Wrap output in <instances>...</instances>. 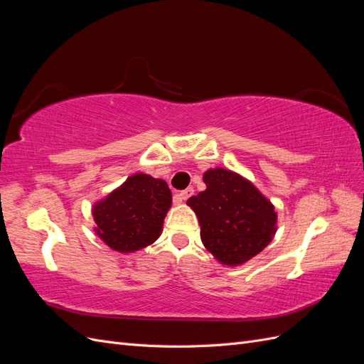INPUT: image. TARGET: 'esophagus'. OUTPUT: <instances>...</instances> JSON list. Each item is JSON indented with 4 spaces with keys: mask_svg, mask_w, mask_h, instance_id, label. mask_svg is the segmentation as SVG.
Listing matches in <instances>:
<instances>
[{
    "mask_svg": "<svg viewBox=\"0 0 364 364\" xmlns=\"http://www.w3.org/2000/svg\"><path fill=\"white\" fill-rule=\"evenodd\" d=\"M194 194V190L191 188H186V190H183V191H181L179 194H178V199L182 202V200H186V199H190V197Z\"/></svg>",
    "mask_w": 364,
    "mask_h": 364,
    "instance_id": "1",
    "label": "esophagus"
}]
</instances>
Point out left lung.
<instances>
[{
	"mask_svg": "<svg viewBox=\"0 0 364 364\" xmlns=\"http://www.w3.org/2000/svg\"><path fill=\"white\" fill-rule=\"evenodd\" d=\"M203 182L206 190L186 202L199 218L202 243L220 264L241 266L273 240L278 214L267 197L235 171L209 168Z\"/></svg>",
	"mask_w": 364,
	"mask_h": 364,
	"instance_id": "left-lung-1",
	"label": "left lung"
}]
</instances>
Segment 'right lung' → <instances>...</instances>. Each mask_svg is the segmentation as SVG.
<instances>
[{"label": "right lung", "mask_w": 364, "mask_h": 364, "mask_svg": "<svg viewBox=\"0 0 364 364\" xmlns=\"http://www.w3.org/2000/svg\"><path fill=\"white\" fill-rule=\"evenodd\" d=\"M170 206L167 182L135 173L92 206L94 230L112 250L136 252L159 238Z\"/></svg>", "instance_id": "1"}]
</instances>
